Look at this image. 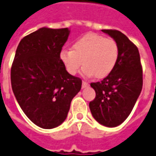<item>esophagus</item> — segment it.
<instances>
[{
	"instance_id": "obj_1",
	"label": "esophagus",
	"mask_w": 156,
	"mask_h": 156,
	"mask_svg": "<svg viewBox=\"0 0 156 156\" xmlns=\"http://www.w3.org/2000/svg\"><path fill=\"white\" fill-rule=\"evenodd\" d=\"M89 86V83L87 82H85V81H83L82 83V88L83 89H84V88H86V87Z\"/></svg>"
}]
</instances>
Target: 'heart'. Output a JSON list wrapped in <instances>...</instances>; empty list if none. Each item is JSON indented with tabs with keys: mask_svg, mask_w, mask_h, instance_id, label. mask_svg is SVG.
Masks as SVG:
<instances>
[{
	"mask_svg": "<svg viewBox=\"0 0 156 156\" xmlns=\"http://www.w3.org/2000/svg\"><path fill=\"white\" fill-rule=\"evenodd\" d=\"M119 47L112 38L98 34H86L73 44L72 50L63 49L60 59L67 73L75 75L83 66L86 77L106 78L115 68L119 59Z\"/></svg>",
	"mask_w": 156,
	"mask_h": 156,
	"instance_id": "heart-1",
	"label": "heart"
}]
</instances>
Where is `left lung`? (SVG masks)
Wrapping results in <instances>:
<instances>
[{"instance_id":"left-lung-1","label":"left lung","mask_w":156,"mask_h":156,"mask_svg":"<svg viewBox=\"0 0 156 156\" xmlns=\"http://www.w3.org/2000/svg\"><path fill=\"white\" fill-rule=\"evenodd\" d=\"M117 42L119 59L114 71L101 82L91 83L96 98L90 102L94 119L107 127L122 124L131 114L143 88V69L136 46L116 30H101Z\"/></svg>"}]
</instances>
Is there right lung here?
Segmentation results:
<instances>
[{
	"instance_id": "obj_1",
	"label": "right lung",
	"mask_w": 156,
	"mask_h": 156,
	"mask_svg": "<svg viewBox=\"0 0 156 156\" xmlns=\"http://www.w3.org/2000/svg\"><path fill=\"white\" fill-rule=\"evenodd\" d=\"M68 28L42 27L20 41L11 68L13 94L37 126L52 129L64 122L82 80L67 73L60 59Z\"/></svg>"
}]
</instances>
